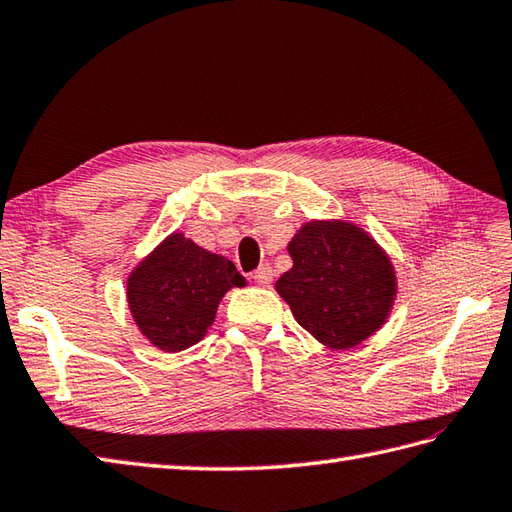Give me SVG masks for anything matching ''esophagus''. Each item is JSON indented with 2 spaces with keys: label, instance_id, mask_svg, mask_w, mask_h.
<instances>
[{
  "label": "esophagus",
  "instance_id": "1",
  "mask_svg": "<svg viewBox=\"0 0 512 512\" xmlns=\"http://www.w3.org/2000/svg\"><path fill=\"white\" fill-rule=\"evenodd\" d=\"M253 279L257 284L268 286L270 282H273V268H270L268 264H262L257 270H253Z\"/></svg>",
  "mask_w": 512,
  "mask_h": 512
}]
</instances>
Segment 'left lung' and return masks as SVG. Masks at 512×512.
Listing matches in <instances>:
<instances>
[{
    "mask_svg": "<svg viewBox=\"0 0 512 512\" xmlns=\"http://www.w3.org/2000/svg\"><path fill=\"white\" fill-rule=\"evenodd\" d=\"M293 268L277 293L297 324L330 348L362 344L384 324L395 297L388 257L350 224L310 222L288 244Z\"/></svg>",
    "mask_w": 512,
    "mask_h": 512,
    "instance_id": "left-lung-1",
    "label": "left lung"
}]
</instances>
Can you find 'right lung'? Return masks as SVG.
<instances>
[{"label": "right lung", "instance_id": "obj_1", "mask_svg": "<svg viewBox=\"0 0 512 512\" xmlns=\"http://www.w3.org/2000/svg\"><path fill=\"white\" fill-rule=\"evenodd\" d=\"M244 282L230 259L175 233L133 270L128 304L150 342L166 353H177L204 337L219 299Z\"/></svg>", "mask_w": 512, "mask_h": 512}]
</instances>
